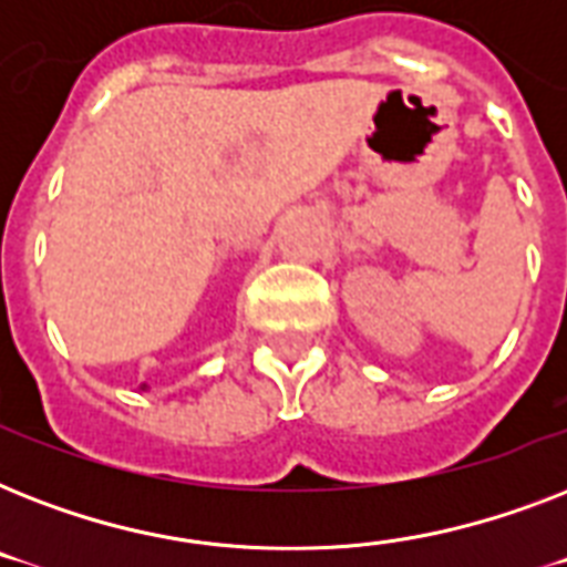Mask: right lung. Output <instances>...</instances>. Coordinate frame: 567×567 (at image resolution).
Segmentation results:
<instances>
[{
  "instance_id": "obj_1",
  "label": "right lung",
  "mask_w": 567,
  "mask_h": 567,
  "mask_svg": "<svg viewBox=\"0 0 567 567\" xmlns=\"http://www.w3.org/2000/svg\"><path fill=\"white\" fill-rule=\"evenodd\" d=\"M141 388H144V391H150V385H146V382H144V385H141Z\"/></svg>"
}]
</instances>
